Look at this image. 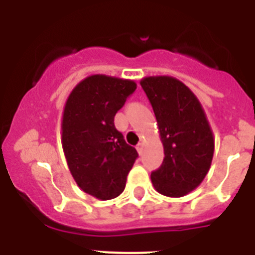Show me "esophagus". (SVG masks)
I'll use <instances>...</instances> for the list:
<instances>
[{
    "label": "esophagus",
    "mask_w": 255,
    "mask_h": 255,
    "mask_svg": "<svg viewBox=\"0 0 255 255\" xmlns=\"http://www.w3.org/2000/svg\"><path fill=\"white\" fill-rule=\"evenodd\" d=\"M143 148H144V144L143 143H139L138 145H136V150H138L139 154H141V153H143Z\"/></svg>",
    "instance_id": "34e87169"
}]
</instances>
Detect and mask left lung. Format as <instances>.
<instances>
[{
  "mask_svg": "<svg viewBox=\"0 0 255 255\" xmlns=\"http://www.w3.org/2000/svg\"><path fill=\"white\" fill-rule=\"evenodd\" d=\"M158 124L164 158L150 180L159 194L180 198L197 189L211 167L215 138L190 88L168 75L140 80Z\"/></svg>",
  "mask_w": 255,
  "mask_h": 255,
  "instance_id": "left-lung-1",
  "label": "left lung"
}]
</instances>
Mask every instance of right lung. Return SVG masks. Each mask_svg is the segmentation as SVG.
<instances>
[{"label": "right lung", "mask_w": 255, "mask_h": 255, "mask_svg": "<svg viewBox=\"0 0 255 255\" xmlns=\"http://www.w3.org/2000/svg\"><path fill=\"white\" fill-rule=\"evenodd\" d=\"M136 83L103 74L87 76L67 97L61 143L69 170L84 193L100 200L119 197L138 152L115 128V115Z\"/></svg>", "instance_id": "1"}]
</instances>
